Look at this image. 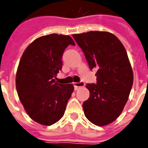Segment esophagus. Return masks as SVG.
Here are the masks:
<instances>
[{
	"label": "esophagus",
	"mask_w": 148,
	"mask_h": 148,
	"mask_svg": "<svg viewBox=\"0 0 148 148\" xmlns=\"http://www.w3.org/2000/svg\"><path fill=\"white\" fill-rule=\"evenodd\" d=\"M74 85V87L75 90H77L80 87H82V86H84V82H75L73 84Z\"/></svg>",
	"instance_id": "obj_1"
}]
</instances>
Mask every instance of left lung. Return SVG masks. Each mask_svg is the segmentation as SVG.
<instances>
[{
	"label": "left lung",
	"instance_id": "8db88e82",
	"mask_svg": "<svg viewBox=\"0 0 148 148\" xmlns=\"http://www.w3.org/2000/svg\"><path fill=\"white\" fill-rule=\"evenodd\" d=\"M72 36L90 69L97 70V83L86 85L89 97L82 104L84 114L97 126L107 125L120 115L132 89L133 74L127 53L111 33L89 31Z\"/></svg>",
	"mask_w": 148,
	"mask_h": 148
}]
</instances>
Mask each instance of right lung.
I'll return each mask as SVG.
<instances>
[{
  "instance_id": "obj_1",
  "label": "right lung",
  "mask_w": 148,
  "mask_h": 148,
  "mask_svg": "<svg viewBox=\"0 0 148 148\" xmlns=\"http://www.w3.org/2000/svg\"><path fill=\"white\" fill-rule=\"evenodd\" d=\"M69 36L52 34L34 40L25 50L16 73V90L30 117L41 125L58 122L74 91L71 84H58L54 79L62 69V56Z\"/></svg>"
}]
</instances>
